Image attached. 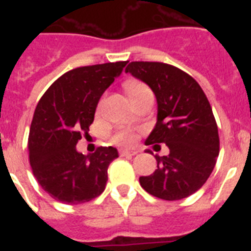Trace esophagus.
Returning a JSON list of instances; mask_svg holds the SVG:
<instances>
[{
    "label": "esophagus",
    "instance_id": "34e87169",
    "mask_svg": "<svg viewBox=\"0 0 251 251\" xmlns=\"http://www.w3.org/2000/svg\"><path fill=\"white\" fill-rule=\"evenodd\" d=\"M119 154L121 157H127V158H132L133 156H136V151H128V150H121L119 151Z\"/></svg>",
    "mask_w": 251,
    "mask_h": 251
}]
</instances>
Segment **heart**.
<instances>
[{
    "label": "heart",
    "instance_id": "1",
    "mask_svg": "<svg viewBox=\"0 0 251 251\" xmlns=\"http://www.w3.org/2000/svg\"><path fill=\"white\" fill-rule=\"evenodd\" d=\"M127 88V92L129 93L130 98L134 99L136 97H138L139 94H142L143 92L148 90V86L143 83H139V81H130L126 85ZM103 106V100L99 103V109H101ZM138 138V134H137L134 130L127 129V128H123V129H119L113 134L112 141L113 143H115L117 146H122V147H130L137 142Z\"/></svg>",
    "mask_w": 251,
    "mask_h": 251
}]
</instances>
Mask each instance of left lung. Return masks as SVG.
<instances>
[{"mask_svg":"<svg viewBox=\"0 0 251 251\" xmlns=\"http://www.w3.org/2000/svg\"><path fill=\"white\" fill-rule=\"evenodd\" d=\"M126 73L148 84L157 98V123L146 145L158 151L159 143H165L170 150L167 156H154L157 170L139 177V183L162 200H181L195 194L211 175L220 151L207 97L191 75L170 64L132 61Z\"/></svg>","mask_w":251,"mask_h":251,"instance_id":"1","label":"left lung"}]
</instances>
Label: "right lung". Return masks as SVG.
<instances>
[{
	"instance_id": "1",
	"label": "right lung",
	"mask_w": 251,
	"mask_h": 251,
	"mask_svg": "<svg viewBox=\"0 0 251 251\" xmlns=\"http://www.w3.org/2000/svg\"><path fill=\"white\" fill-rule=\"evenodd\" d=\"M127 63L73 69L51 84L37 103L28 134V157L35 178L55 200L77 205L104 191L117 150L98 147L85 156L75 146L89 130L101 94Z\"/></svg>"
}]
</instances>
